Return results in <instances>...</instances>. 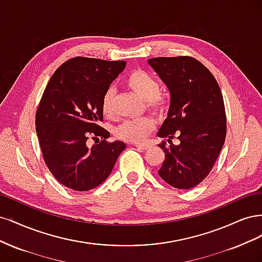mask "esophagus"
<instances>
[{
  "instance_id": "obj_1",
  "label": "esophagus",
  "mask_w": 262,
  "mask_h": 262,
  "mask_svg": "<svg viewBox=\"0 0 262 262\" xmlns=\"http://www.w3.org/2000/svg\"><path fill=\"white\" fill-rule=\"evenodd\" d=\"M134 146H136L137 148H140V149H143V150H146V149H148L150 146L148 145V144H138V143H136L134 144Z\"/></svg>"
}]
</instances>
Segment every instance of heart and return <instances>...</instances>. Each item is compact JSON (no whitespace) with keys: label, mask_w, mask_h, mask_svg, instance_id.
Returning <instances> with one entry per match:
<instances>
[{"label":"heart","mask_w":262,"mask_h":262,"mask_svg":"<svg viewBox=\"0 0 262 262\" xmlns=\"http://www.w3.org/2000/svg\"><path fill=\"white\" fill-rule=\"evenodd\" d=\"M126 87L137 93L145 100V106L150 113L166 116L171 107V97L168 93L161 92V84L157 78L142 69L133 70L124 81ZM115 90L108 87L101 97V112L105 117L115 116ZM156 121L152 117H143L133 120H125L116 129V136L120 140L134 143L144 142L155 130Z\"/></svg>","instance_id":"heart-1"}]
</instances>
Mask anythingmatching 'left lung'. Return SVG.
Returning a JSON list of instances; mask_svg holds the SVG:
<instances>
[{
    "label": "left lung",
    "mask_w": 262,
    "mask_h": 262,
    "mask_svg": "<svg viewBox=\"0 0 262 262\" xmlns=\"http://www.w3.org/2000/svg\"><path fill=\"white\" fill-rule=\"evenodd\" d=\"M148 63L168 86L171 107L160 138L165 160L160 177L173 188L190 189L208 177L226 138V114L220 86L210 70L189 55L158 57ZM181 141L175 146L171 140Z\"/></svg>",
    "instance_id": "8db88e82"
}]
</instances>
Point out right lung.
<instances>
[{
    "mask_svg": "<svg viewBox=\"0 0 262 262\" xmlns=\"http://www.w3.org/2000/svg\"><path fill=\"white\" fill-rule=\"evenodd\" d=\"M124 67V61L69 59L55 70L39 101L36 131L43 161L60 184L75 191L105 181L125 148L123 142L107 141L110 133L99 125L102 95ZM89 138L97 144L87 147Z\"/></svg>",
    "mask_w": 262,
    "mask_h": 262,
    "instance_id": "right-lung-1",
    "label": "right lung"
}]
</instances>
